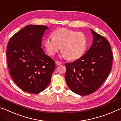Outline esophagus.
Returning <instances> with one entry per match:
<instances>
[{
	"label": "esophagus",
	"mask_w": 121,
	"mask_h": 121,
	"mask_svg": "<svg viewBox=\"0 0 121 121\" xmlns=\"http://www.w3.org/2000/svg\"><path fill=\"white\" fill-rule=\"evenodd\" d=\"M56 64L57 65H60L62 64V62H60V61H56Z\"/></svg>",
	"instance_id": "esophagus-1"
}]
</instances>
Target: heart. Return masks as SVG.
I'll list each match as a JSON object with an SVG mask.
<instances>
[{
    "label": "heart",
    "mask_w": 121,
    "mask_h": 121,
    "mask_svg": "<svg viewBox=\"0 0 121 121\" xmlns=\"http://www.w3.org/2000/svg\"><path fill=\"white\" fill-rule=\"evenodd\" d=\"M48 54L54 56L60 50L62 56L70 60H76L83 56L87 46V38L83 32L66 28H60L52 33L44 41Z\"/></svg>",
    "instance_id": "heart-1"
}]
</instances>
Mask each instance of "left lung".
<instances>
[{"label": "left lung", "mask_w": 121, "mask_h": 121, "mask_svg": "<svg viewBox=\"0 0 121 121\" xmlns=\"http://www.w3.org/2000/svg\"><path fill=\"white\" fill-rule=\"evenodd\" d=\"M92 44L84 55L71 63H66L65 78L73 92L86 95L95 92L109 76L112 53L108 41L91 29Z\"/></svg>", "instance_id": "1"}]
</instances>
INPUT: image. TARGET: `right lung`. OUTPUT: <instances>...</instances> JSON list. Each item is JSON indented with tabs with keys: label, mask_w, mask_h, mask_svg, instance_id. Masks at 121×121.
Segmentation results:
<instances>
[{
	"label": "right lung",
	"mask_w": 121,
	"mask_h": 121,
	"mask_svg": "<svg viewBox=\"0 0 121 121\" xmlns=\"http://www.w3.org/2000/svg\"><path fill=\"white\" fill-rule=\"evenodd\" d=\"M48 26H26L10 39L6 57L11 77L20 89L36 94L46 89L56 68L54 61L45 54L42 40Z\"/></svg>",
	"instance_id": "add662e5"
}]
</instances>
